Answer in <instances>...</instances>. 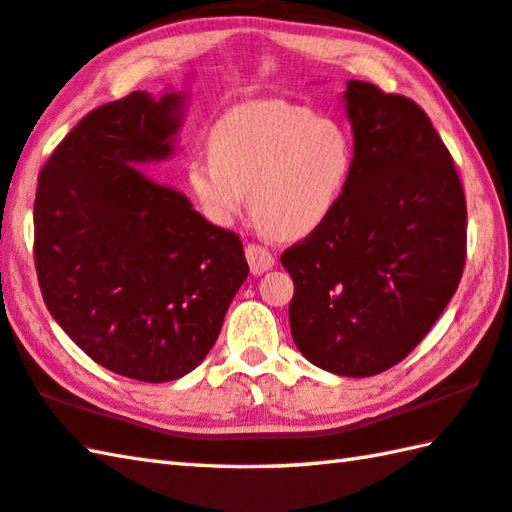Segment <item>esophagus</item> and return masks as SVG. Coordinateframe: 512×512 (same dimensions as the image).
Instances as JSON below:
<instances>
[{"instance_id": "34e87169", "label": "esophagus", "mask_w": 512, "mask_h": 512, "mask_svg": "<svg viewBox=\"0 0 512 512\" xmlns=\"http://www.w3.org/2000/svg\"><path fill=\"white\" fill-rule=\"evenodd\" d=\"M245 254H247L249 269H252V274H256V276L265 274V272H269V269L274 267V256L263 245H256V243L247 245L245 247Z\"/></svg>"}]
</instances>
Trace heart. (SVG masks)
<instances>
[{"label":"heart","instance_id":"b5f03b06","mask_svg":"<svg viewBox=\"0 0 512 512\" xmlns=\"http://www.w3.org/2000/svg\"><path fill=\"white\" fill-rule=\"evenodd\" d=\"M209 156L189 162V187L216 225L249 207L267 234H314L350 189L354 136L332 115L305 104L265 100L223 115L209 133Z\"/></svg>","mask_w":512,"mask_h":512}]
</instances>
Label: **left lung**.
Instances as JSON below:
<instances>
[{
	"label": "left lung",
	"instance_id": "obj_1",
	"mask_svg": "<svg viewBox=\"0 0 512 512\" xmlns=\"http://www.w3.org/2000/svg\"><path fill=\"white\" fill-rule=\"evenodd\" d=\"M350 189L327 223L285 249L289 325L316 368L385 372L421 343L457 292L466 263V196L426 111L350 80Z\"/></svg>",
	"mask_w": 512,
	"mask_h": 512
}]
</instances>
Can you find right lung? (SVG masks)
<instances>
[{"mask_svg": "<svg viewBox=\"0 0 512 512\" xmlns=\"http://www.w3.org/2000/svg\"><path fill=\"white\" fill-rule=\"evenodd\" d=\"M182 104L133 91L98 106L57 144L35 194L48 312L95 363L147 383L200 365L249 274L234 231L136 169L171 156Z\"/></svg>", "mask_w": 512, "mask_h": 512, "instance_id": "right-lung-1", "label": "right lung"}]
</instances>
